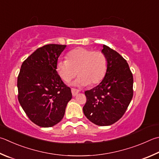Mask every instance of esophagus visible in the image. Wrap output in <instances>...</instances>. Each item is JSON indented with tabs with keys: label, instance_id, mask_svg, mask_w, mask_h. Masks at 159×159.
I'll return each mask as SVG.
<instances>
[{
	"label": "esophagus",
	"instance_id": "obj_1",
	"mask_svg": "<svg viewBox=\"0 0 159 159\" xmlns=\"http://www.w3.org/2000/svg\"><path fill=\"white\" fill-rule=\"evenodd\" d=\"M79 89H75V88H71V93H72V95H73L74 97L76 96V95L78 93H79Z\"/></svg>",
	"mask_w": 159,
	"mask_h": 159
}]
</instances>
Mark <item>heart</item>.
Here are the masks:
<instances>
[{"instance_id": "1", "label": "heart", "mask_w": 159, "mask_h": 159, "mask_svg": "<svg viewBox=\"0 0 159 159\" xmlns=\"http://www.w3.org/2000/svg\"><path fill=\"white\" fill-rule=\"evenodd\" d=\"M106 70L107 58L103 52L81 47L71 50L67 59H60L56 63V71L63 80L70 81L78 73L76 83L80 85L100 83Z\"/></svg>"}]
</instances>
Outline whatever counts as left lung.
<instances>
[{
	"mask_svg": "<svg viewBox=\"0 0 159 159\" xmlns=\"http://www.w3.org/2000/svg\"><path fill=\"white\" fill-rule=\"evenodd\" d=\"M102 52L107 58V70L102 81L85 92L83 110L92 123L109 126L119 120L127 109L134 95V78L126 60L107 46Z\"/></svg>",
	"mask_w": 159,
	"mask_h": 159,
	"instance_id": "obj_1",
	"label": "left lung"
}]
</instances>
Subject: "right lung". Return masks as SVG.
<instances>
[{"label": "right lung", "mask_w": 159, "mask_h": 159, "mask_svg": "<svg viewBox=\"0 0 159 159\" xmlns=\"http://www.w3.org/2000/svg\"><path fill=\"white\" fill-rule=\"evenodd\" d=\"M66 45L39 47L22 63L18 79V100L28 118L41 127H51L64 117L72 97L71 89L56 71Z\"/></svg>", "instance_id": "1"}]
</instances>
